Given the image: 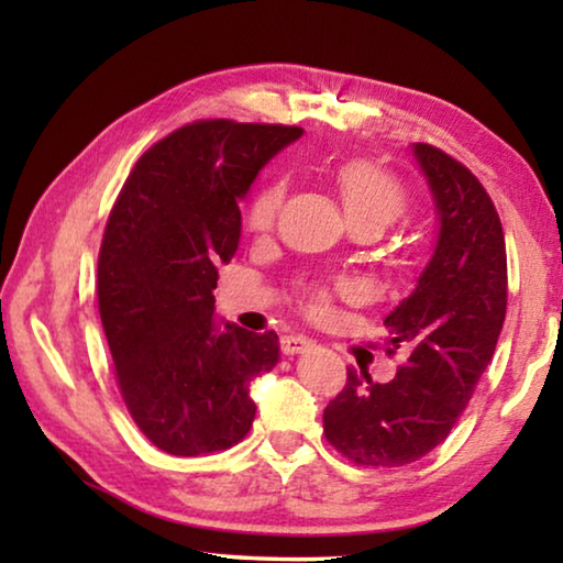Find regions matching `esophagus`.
<instances>
[{"mask_svg":"<svg viewBox=\"0 0 563 563\" xmlns=\"http://www.w3.org/2000/svg\"><path fill=\"white\" fill-rule=\"evenodd\" d=\"M280 347H283L285 355H300V352L312 347V340L305 338V335H285L280 340Z\"/></svg>","mask_w":563,"mask_h":563,"instance_id":"esophagus-1","label":"esophagus"}]
</instances>
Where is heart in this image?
<instances>
[{
    "label": "heart",
    "instance_id": "obj_1",
    "mask_svg": "<svg viewBox=\"0 0 563 563\" xmlns=\"http://www.w3.org/2000/svg\"><path fill=\"white\" fill-rule=\"evenodd\" d=\"M335 184L340 190L342 206H345L350 223L355 221H369L385 228L397 221L399 216L407 211L409 196L405 186L399 180L387 174V170L377 168L373 164H365V161H352L338 168ZM285 198V184L283 180H271L265 184L258 194L253 196L251 206H247L245 221L251 225V231H268L278 218V211ZM312 308L322 310L325 308V298L316 295L312 298Z\"/></svg>",
    "mask_w": 563,
    "mask_h": 563
}]
</instances>
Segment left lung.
I'll return each instance as SVG.
<instances>
[{"instance_id": "obj_1", "label": "left lung", "mask_w": 563, "mask_h": 563, "mask_svg": "<svg viewBox=\"0 0 563 563\" xmlns=\"http://www.w3.org/2000/svg\"><path fill=\"white\" fill-rule=\"evenodd\" d=\"M430 186L437 243L415 290L385 318L387 352L407 350L395 379L347 367L325 407V437L362 466H405L446 440L487 369L507 316V247L487 190L470 168L412 144Z\"/></svg>"}]
</instances>
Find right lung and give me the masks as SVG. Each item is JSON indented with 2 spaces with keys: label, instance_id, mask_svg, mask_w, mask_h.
<instances>
[{
  "label": "right lung",
  "instance_id": "right-lung-1",
  "mask_svg": "<svg viewBox=\"0 0 563 563\" xmlns=\"http://www.w3.org/2000/svg\"><path fill=\"white\" fill-rule=\"evenodd\" d=\"M298 126L196 121L151 146L111 208L99 312L133 422L158 450H228L255 417L251 385L278 365L275 332L216 320L218 265L241 241L255 176Z\"/></svg>",
  "mask_w": 563,
  "mask_h": 563
}]
</instances>
